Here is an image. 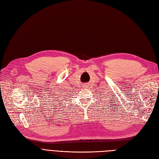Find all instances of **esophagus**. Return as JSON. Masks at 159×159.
I'll return each instance as SVG.
<instances>
[{
	"label": "esophagus",
	"mask_w": 159,
	"mask_h": 159,
	"mask_svg": "<svg viewBox=\"0 0 159 159\" xmlns=\"http://www.w3.org/2000/svg\"><path fill=\"white\" fill-rule=\"evenodd\" d=\"M87 86H88V85H84V86H83V87H84V88H87Z\"/></svg>",
	"instance_id": "obj_1"
}]
</instances>
